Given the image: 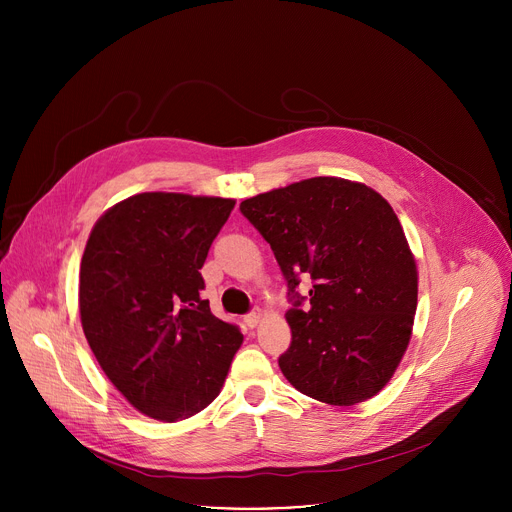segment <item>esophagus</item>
<instances>
[{
  "instance_id": "obj_1",
  "label": "esophagus",
  "mask_w": 512,
  "mask_h": 512,
  "mask_svg": "<svg viewBox=\"0 0 512 512\" xmlns=\"http://www.w3.org/2000/svg\"><path fill=\"white\" fill-rule=\"evenodd\" d=\"M261 320H263V312H261V310H255V312L247 314L243 322H245L249 328H257V326L261 324Z\"/></svg>"
}]
</instances>
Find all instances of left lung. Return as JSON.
Returning a JSON list of instances; mask_svg holds the SVG:
<instances>
[{
  "label": "left lung",
  "mask_w": 512,
  "mask_h": 512,
  "mask_svg": "<svg viewBox=\"0 0 512 512\" xmlns=\"http://www.w3.org/2000/svg\"><path fill=\"white\" fill-rule=\"evenodd\" d=\"M241 212L296 298L283 377L328 405L375 397L399 367L417 310V263L391 204L362 182L318 176L247 198ZM300 276L315 283L306 313Z\"/></svg>",
  "instance_id": "obj_1"
}]
</instances>
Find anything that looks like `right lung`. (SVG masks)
<instances>
[{"label": "right lung", "mask_w": 512, "mask_h": 512, "mask_svg": "<svg viewBox=\"0 0 512 512\" xmlns=\"http://www.w3.org/2000/svg\"><path fill=\"white\" fill-rule=\"evenodd\" d=\"M233 198L141 192L95 223L79 275L87 342L143 415L176 423L221 393L243 334L200 298V269Z\"/></svg>", "instance_id": "obj_1"}]
</instances>
